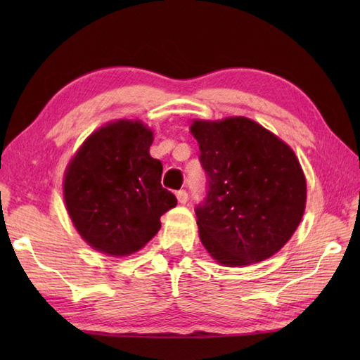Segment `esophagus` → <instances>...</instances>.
Wrapping results in <instances>:
<instances>
[{"label":"esophagus","mask_w":360,"mask_h":360,"mask_svg":"<svg viewBox=\"0 0 360 360\" xmlns=\"http://www.w3.org/2000/svg\"><path fill=\"white\" fill-rule=\"evenodd\" d=\"M176 198H178L179 204H186L188 201V193L186 190H179V192H176Z\"/></svg>","instance_id":"34e87169"}]
</instances>
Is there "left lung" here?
Segmentation results:
<instances>
[{
  "instance_id": "1",
  "label": "left lung",
  "mask_w": 360,
  "mask_h": 360,
  "mask_svg": "<svg viewBox=\"0 0 360 360\" xmlns=\"http://www.w3.org/2000/svg\"><path fill=\"white\" fill-rule=\"evenodd\" d=\"M190 131L209 182L195 209L204 248L229 267L272 257L295 232L307 204L295 153L248 117L193 120Z\"/></svg>"
}]
</instances>
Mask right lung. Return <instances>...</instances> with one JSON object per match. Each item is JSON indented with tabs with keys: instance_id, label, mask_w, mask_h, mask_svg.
<instances>
[{
	"instance_id": "right-lung-1",
	"label": "right lung",
	"mask_w": 360,
	"mask_h": 360,
	"mask_svg": "<svg viewBox=\"0 0 360 360\" xmlns=\"http://www.w3.org/2000/svg\"><path fill=\"white\" fill-rule=\"evenodd\" d=\"M153 131L141 120L98 128L68 164L63 195L80 236L106 255L142 249L178 201L162 188V164L150 156Z\"/></svg>"
}]
</instances>
